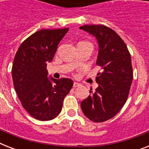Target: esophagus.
Listing matches in <instances>:
<instances>
[{
    "label": "esophagus",
    "mask_w": 149,
    "mask_h": 149,
    "mask_svg": "<svg viewBox=\"0 0 149 149\" xmlns=\"http://www.w3.org/2000/svg\"><path fill=\"white\" fill-rule=\"evenodd\" d=\"M80 86V84L79 83H77V82H74L73 83V87H77V86Z\"/></svg>",
    "instance_id": "obj_1"
}]
</instances>
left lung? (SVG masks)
Masks as SVG:
<instances>
[{
    "label": "left lung",
    "instance_id": "left-lung-1",
    "mask_svg": "<svg viewBox=\"0 0 149 149\" xmlns=\"http://www.w3.org/2000/svg\"><path fill=\"white\" fill-rule=\"evenodd\" d=\"M93 37L98 44L97 65L102 67L96 82L98 87L80 104L84 115L93 122H104L120 111L127 101L132 79V58L127 45L120 36L108 27H79Z\"/></svg>",
    "mask_w": 149,
    "mask_h": 149
}]
</instances>
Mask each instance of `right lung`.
<instances>
[{
	"mask_svg": "<svg viewBox=\"0 0 149 149\" xmlns=\"http://www.w3.org/2000/svg\"><path fill=\"white\" fill-rule=\"evenodd\" d=\"M68 31L67 28L36 31L22 43L14 58L11 72L15 90L22 107L37 120L56 118L73 85L68 78H49L46 69Z\"/></svg>",
	"mask_w": 149,
	"mask_h": 149,
	"instance_id": "1",
	"label": "right lung"
}]
</instances>
